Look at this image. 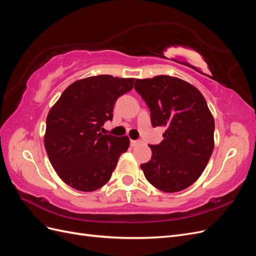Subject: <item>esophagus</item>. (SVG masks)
Returning <instances> with one entry per match:
<instances>
[{
    "label": "esophagus",
    "instance_id": "1",
    "mask_svg": "<svg viewBox=\"0 0 256 256\" xmlns=\"http://www.w3.org/2000/svg\"><path fill=\"white\" fill-rule=\"evenodd\" d=\"M141 144V141L140 140H131L130 141V145L132 146V147H134V146H138V145H140Z\"/></svg>",
    "mask_w": 256,
    "mask_h": 256
}]
</instances>
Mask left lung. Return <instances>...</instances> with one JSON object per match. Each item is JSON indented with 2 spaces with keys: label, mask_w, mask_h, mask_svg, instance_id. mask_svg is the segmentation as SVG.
Returning <instances> with one entry per match:
<instances>
[{
  "label": "left lung",
  "mask_w": 256,
  "mask_h": 256,
  "mask_svg": "<svg viewBox=\"0 0 256 256\" xmlns=\"http://www.w3.org/2000/svg\"><path fill=\"white\" fill-rule=\"evenodd\" d=\"M136 90L150 110L152 127H164V141L150 145L152 159L141 164L160 191H182L202 175L214 147V120L196 86L171 76L136 79Z\"/></svg>",
  "instance_id": "left-lung-1"
}]
</instances>
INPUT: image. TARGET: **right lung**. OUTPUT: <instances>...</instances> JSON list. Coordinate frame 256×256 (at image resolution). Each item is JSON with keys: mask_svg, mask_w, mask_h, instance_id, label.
Here are the masks:
<instances>
[{"mask_svg": "<svg viewBox=\"0 0 256 256\" xmlns=\"http://www.w3.org/2000/svg\"><path fill=\"white\" fill-rule=\"evenodd\" d=\"M134 82L110 74L88 76L69 85L50 109L44 147L56 174L72 188H102L127 152V136L102 134L100 129L112 120L116 99L132 90Z\"/></svg>", "mask_w": 256, "mask_h": 256, "instance_id": "add662e5", "label": "right lung"}]
</instances>
